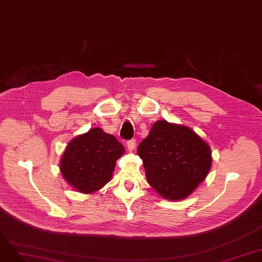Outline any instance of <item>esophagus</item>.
I'll list each match as a JSON object with an SVG mask.
<instances>
[{"label": "esophagus", "instance_id": "1", "mask_svg": "<svg viewBox=\"0 0 262 262\" xmlns=\"http://www.w3.org/2000/svg\"><path fill=\"white\" fill-rule=\"evenodd\" d=\"M127 148H128V150L132 152V151H134L135 150V148H136V140H134V139H132V140H128L127 141Z\"/></svg>", "mask_w": 262, "mask_h": 262}]
</instances>
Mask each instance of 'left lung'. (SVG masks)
<instances>
[{
  "label": "left lung",
  "mask_w": 262,
  "mask_h": 262,
  "mask_svg": "<svg viewBox=\"0 0 262 262\" xmlns=\"http://www.w3.org/2000/svg\"><path fill=\"white\" fill-rule=\"evenodd\" d=\"M149 185L168 201L185 200L207 177L209 144L188 126L157 121L137 149Z\"/></svg>",
  "instance_id": "1"
}]
</instances>
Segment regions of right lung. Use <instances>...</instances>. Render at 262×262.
Returning a JSON list of instances; mask_svg holds the SVG:
<instances>
[{"label": "right lung", "instance_id": "1", "mask_svg": "<svg viewBox=\"0 0 262 262\" xmlns=\"http://www.w3.org/2000/svg\"><path fill=\"white\" fill-rule=\"evenodd\" d=\"M124 152L113 135L91 128L68 143L59 164L61 175L77 192L92 194L111 180L116 160Z\"/></svg>", "mask_w": 262, "mask_h": 262}]
</instances>
